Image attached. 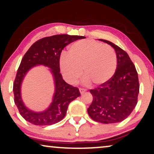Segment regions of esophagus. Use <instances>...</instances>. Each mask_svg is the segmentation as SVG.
Segmentation results:
<instances>
[{
    "instance_id": "1",
    "label": "esophagus",
    "mask_w": 154,
    "mask_h": 154,
    "mask_svg": "<svg viewBox=\"0 0 154 154\" xmlns=\"http://www.w3.org/2000/svg\"><path fill=\"white\" fill-rule=\"evenodd\" d=\"M86 90L85 88H79V91H80V93H81V94H82V93H84L85 91H86Z\"/></svg>"
}]
</instances>
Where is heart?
<instances>
[{
    "label": "heart",
    "mask_w": 154,
    "mask_h": 154,
    "mask_svg": "<svg viewBox=\"0 0 154 154\" xmlns=\"http://www.w3.org/2000/svg\"><path fill=\"white\" fill-rule=\"evenodd\" d=\"M118 60L113 48L97 41H78L70 45L68 54L60 58V67L68 83L76 84L83 76V70L89 84H102L109 81L116 72Z\"/></svg>",
    "instance_id": "obj_1"
}]
</instances>
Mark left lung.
<instances>
[{
  "label": "left lung",
  "instance_id": "8db88e82",
  "mask_svg": "<svg viewBox=\"0 0 154 154\" xmlns=\"http://www.w3.org/2000/svg\"><path fill=\"white\" fill-rule=\"evenodd\" d=\"M100 40L114 48L118 65L109 81L90 90L93 100L88 113L97 122H120L129 116L137 104L140 88L138 75L134 63L125 50L111 41Z\"/></svg>",
  "mask_w": 154,
  "mask_h": 154
}]
</instances>
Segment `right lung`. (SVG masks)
<instances>
[{
    "mask_svg": "<svg viewBox=\"0 0 154 154\" xmlns=\"http://www.w3.org/2000/svg\"><path fill=\"white\" fill-rule=\"evenodd\" d=\"M85 36L57 34L44 37L31 45L23 57L18 68L13 85L14 102L18 111L26 121L34 125L48 126L60 122L65 117L70 103L80 96L79 88L64 81L60 73L59 59L66 45ZM36 65H44L51 68L54 75L55 92L52 104L43 112H34L24 106L20 95V86L24 77L30 68Z\"/></svg>",
    "mask_w": 154,
    "mask_h": 154,
    "instance_id": "obj_1",
    "label": "right lung"
}]
</instances>
